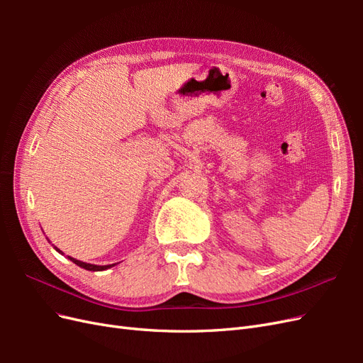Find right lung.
<instances>
[{
    "instance_id": "1",
    "label": "right lung",
    "mask_w": 363,
    "mask_h": 363,
    "mask_svg": "<svg viewBox=\"0 0 363 363\" xmlns=\"http://www.w3.org/2000/svg\"><path fill=\"white\" fill-rule=\"evenodd\" d=\"M57 250V248H56ZM59 251V250H57ZM69 260H72L75 265H79V267H82V268H84V269H87V271H103V269H107V268H111V267H113V265H104V267H100V265H92V263H86V262H80V260H77V259H72V257H69Z\"/></svg>"
}]
</instances>
